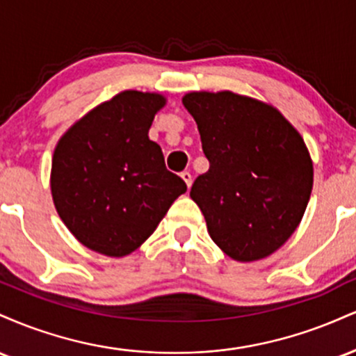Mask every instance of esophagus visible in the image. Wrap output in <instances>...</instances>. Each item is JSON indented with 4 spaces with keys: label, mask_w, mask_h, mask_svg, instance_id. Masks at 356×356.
I'll use <instances>...</instances> for the list:
<instances>
[{
    "label": "esophagus",
    "mask_w": 356,
    "mask_h": 356,
    "mask_svg": "<svg viewBox=\"0 0 356 356\" xmlns=\"http://www.w3.org/2000/svg\"><path fill=\"white\" fill-rule=\"evenodd\" d=\"M181 177L184 179V182L187 184V187L192 186V175H191L189 170H184V172H181Z\"/></svg>",
    "instance_id": "34e87169"
}]
</instances>
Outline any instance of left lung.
Here are the masks:
<instances>
[{"label": "left lung", "mask_w": 356, "mask_h": 356, "mask_svg": "<svg viewBox=\"0 0 356 356\" xmlns=\"http://www.w3.org/2000/svg\"><path fill=\"white\" fill-rule=\"evenodd\" d=\"M209 170L191 187L212 241L236 261H256L288 241L313 189L303 138L276 108L232 92L182 99Z\"/></svg>", "instance_id": "1"}]
</instances>
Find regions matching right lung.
<instances>
[{
  "instance_id": "right-lung-1",
  "label": "right lung",
  "mask_w": 356,
  "mask_h": 356,
  "mask_svg": "<svg viewBox=\"0 0 356 356\" xmlns=\"http://www.w3.org/2000/svg\"><path fill=\"white\" fill-rule=\"evenodd\" d=\"M165 99L127 90L88 112L53 154L51 194L83 246L120 257L140 246L187 191L149 138Z\"/></svg>"
}]
</instances>
